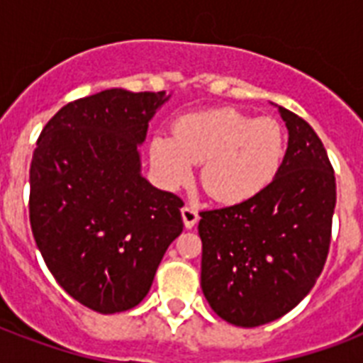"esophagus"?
<instances>
[{"label":"esophagus","instance_id":"1","mask_svg":"<svg viewBox=\"0 0 363 363\" xmlns=\"http://www.w3.org/2000/svg\"><path fill=\"white\" fill-rule=\"evenodd\" d=\"M181 215H182V222H184V226H186L188 230L196 226V222L199 220L198 211H196V207H192V205H184V207L181 209Z\"/></svg>","mask_w":363,"mask_h":363}]
</instances>
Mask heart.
<instances>
[{"label":"heart","mask_w":363,"mask_h":363,"mask_svg":"<svg viewBox=\"0 0 363 363\" xmlns=\"http://www.w3.org/2000/svg\"><path fill=\"white\" fill-rule=\"evenodd\" d=\"M284 131L275 118L222 107L179 118L173 135L150 139V162L160 179L177 188L201 164V186L220 203L256 198L279 175L284 160Z\"/></svg>","instance_id":"b5f03b06"}]
</instances>
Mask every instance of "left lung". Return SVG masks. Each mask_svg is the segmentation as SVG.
Listing matches in <instances>:
<instances>
[{
	"label": "left lung",
	"instance_id": "1",
	"mask_svg": "<svg viewBox=\"0 0 363 363\" xmlns=\"http://www.w3.org/2000/svg\"><path fill=\"white\" fill-rule=\"evenodd\" d=\"M288 130L279 175L256 198L201 211V290L216 315L254 328L292 311L326 264L335 177L315 130L275 105Z\"/></svg>",
	"mask_w": 363,
	"mask_h": 363
}]
</instances>
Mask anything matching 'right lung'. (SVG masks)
Masks as SVG:
<instances>
[{
  "label": "right lung",
  "instance_id": "obj_1",
  "mask_svg": "<svg viewBox=\"0 0 363 363\" xmlns=\"http://www.w3.org/2000/svg\"><path fill=\"white\" fill-rule=\"evenodd\" d=\"M165 92L111 88L43 128L30 167V222L58 284L104 315L135 307L182 232V199L141 173L139 147Z\"/></svg>",
  "mask_w": 363,
  "mask_h": 363
}]
</instances>
